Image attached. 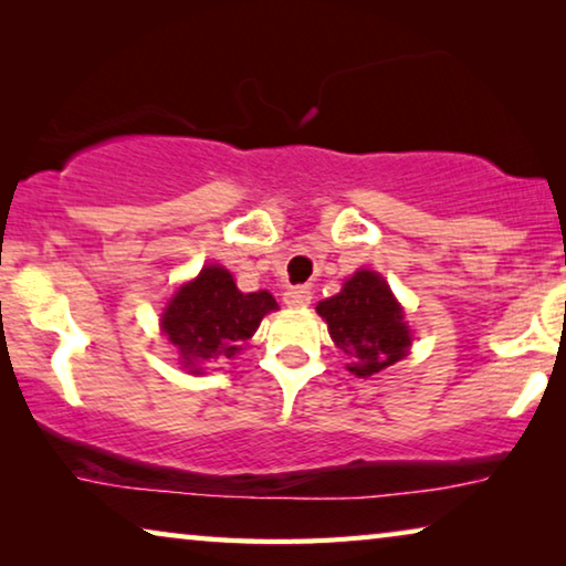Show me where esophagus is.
<instances>
[{
    "instance_id": "esophagus-1",
    "label": "esophagus",
    "mask_w": 566,
    "mask_h": 566,
    "mask_svg": "<svg viewBox=\"0 0 566 566\" xmlns=\"http://www.w3.org/2000/svg\"><path fill=\"white\" fill-rule=\"evenodd\" d=\"M283 301H285V306H293V308L308 306L312 304V291H308L306 285H291V289H285Z\"/></svg>"
}]
</instances>
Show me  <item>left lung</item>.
Instances as JSON below:
<instances>
[{"mask_svg": "<svg viewBox=\"0 0 566 566\" xmlns=\"http://www.w3.org/2000/svg\"><path fill=\"white\" fill-rule=\"evenodd\" d=\"M316 312L327 322L335 345L350 358L355 376H374L407 355L412 343L405 314L381 275L358 270L337 296L322 301Z\"/></svg>", "mask_w": 566, "mask_h": 566, "instance_id": "8db88e82", "label": "left lung"}]
</instances>
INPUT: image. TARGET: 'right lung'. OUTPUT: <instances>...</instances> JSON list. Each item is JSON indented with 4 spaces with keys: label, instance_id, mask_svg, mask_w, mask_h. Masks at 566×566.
<instances>
[{
    "label": "right lung",
    "instance_id": "1",
    "mask_svg": "<svg viewBox=\"0 0 566 566\" xmlns=\"http://www.w3.org/2000/svg\"><path fill=\"white\" fill-rule=\"evenodd\" d=\"M273 308L268 291L242 293L229 270L208 265L169 301L161 329L180 347L185 368L198 374L200 363L234 358Z\"/></svg>",
    "mask_w": 566,
    "mask_h": 566
}]
</instances>
